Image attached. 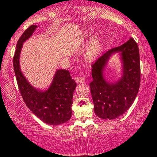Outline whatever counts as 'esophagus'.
Listing matches in <instances>:
<instances>
[{"label":"esophagus","instance_id":"obj_1","mask_svg":"<svg viewBox=\"0 0 157 157\" xmlns=\"http://www.w3.org/2000/svg\"><path fill=\"white\" fill-rule=\"evenodd\" d=\"M75 80L77 83H84L85 82V78L83 76H75Z\"/></svg>","mask_w":157,"mask_h":157}]
</instances>
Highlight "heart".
I'll return each mask as SVG.
<instances>
[{"label":"heart","instance_id":"obj_1","mask_svg":"<svg viewBox=\"0 0 157 157\" xmlns=\"http://www.w3.org/2000/svg\"><path fill=\"white\" fill-rule=\"evenodd\" d=\"M85 37L86 38H89L90 36L89 35H87ZM100 47H101V45H100L99 40L96 39L93 40L92 44L90 45L89 48H88L87 50V57L89 58V59H93V58L96 57V56H97V54L98 53V52H99Z\"/></svg>","mask_w":157,"mask_h":157}]
</instances>
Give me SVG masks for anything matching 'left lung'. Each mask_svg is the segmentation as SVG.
I'll list each match as a JSON object with an SVG mask.
<instances>
[{
  "label": "left lung",
  "mask_w": 157,
  "mask_h": 157,
  "mask_svg": "<svg viewBox=\"0 0 157 157\" xmlns=\"http://www.w3.org/2000/svg\"><path fill=\"white\" fill-rule=\"evenodd\" d=\"M114 51L123 54L124 71L119 82L110 84L102 76V69L107 59ZM140 51L133 38L120 47L108 50L92 64V77L90 83L94 111L104 119H114L125 113L134 101L140 86Z\"/></svg>",
  "instance_id": "1"
}]
</instances>
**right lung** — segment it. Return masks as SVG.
<instances>
[{
    "instance_id": "add662e5",
    "label": "right lung",
    "mask_w": 157,
    "mask_h": 157,
    "mask_svg": "<svg viewBox=\"0 0 157 157\" xmlns=\"http://www.w3.org/2000/svg\"><path fill=\"white\" fill-rule=\"evenodd\" d=\"M36 25L27 28L17 40L13 67L17 86L28 108L44 122L58 125L71 118L73 96L76 83L67 70H59L50 89L45 92L36 90L26 82L19 67V56L23 43L29 38L36 29Z\"/></svg>"
}]
</instances>
